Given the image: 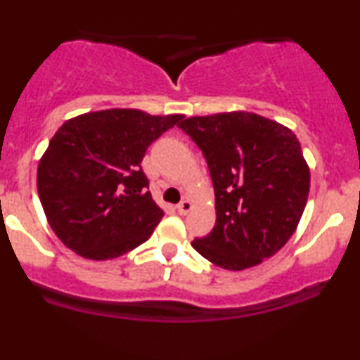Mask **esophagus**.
I'll list each match as a JSON object with an SVG mask.
<instances>
[{
    "label": "esophagus",
    "mask_w": 360,
    "mask_h": 360,
    "mask_svg": "<svg viewBox=\"0 0 360 360\" xmlns=\"http://www.w3.org/2000/svg\"><path fill=\"white\" fill-rule=\"evenodd\" d=\"M191 207H193L191 201H189V199H183V201H181L179 205L176 206V210H177V213H179L181 216H186V214L189 213V211H191Z\"/></svg>",
    "instance_id": "esophagus-1"
}]
</instances>
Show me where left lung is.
<instances>
[{
	"mask_svg": "<svg viewBox=\"0 0 360 360\" xmlns=\"http://www.w3.org/2000/svg\"><path fill=\"white\" fill-rule=\"evenodd\" d=\"M177 127L202 150L216 198L214 228L193 248L233 271L274 257L309 198L310 171L295 134L251 112L189 117Z\"/></svg>",
	"mask_w": 360,
	"mask_h": 360,
	"instance_id": "left-lung-1",
	"label": "left lung"
}]
</instances>
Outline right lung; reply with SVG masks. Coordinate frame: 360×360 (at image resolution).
I'll use <instances>...</instances> for the list:
<instances>
[{
    "instance_id": "add662e5",
    "label": "right lung",
    "mask_w": 360,
    "mask_h": 360,
    "mask_svg": "<svg viewBox=\"0 0 360 360\" xmlns=\"http://www.w3.org/2000/svg\"><path fill=\"white\" fill-rule=\"evenodd\" d=\"M181 119L110 109L75 117L56 131L38 164L37 186L65 246L84 258L110 259L149 240L164 211L141 162Z\"/></svg>"
}]
</instances>
